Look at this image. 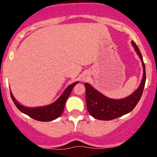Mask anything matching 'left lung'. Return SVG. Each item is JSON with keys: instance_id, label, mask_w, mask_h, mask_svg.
Wrapping results in <instances>:
<instances>
[{"instance_id": "1", "label": "left lung", "mask_w": 157, "mask_h": 157, "mask_svg": "<svg viewBox=\"0 0 157 157\" xmlns=\"http://www.w3.org/2000/svg\"><path fill=\"white\" fill-rule=\"evenodd\" d=\"M134 50L141 60L143 67V75L138 89L128 97L120 100L107 97L92 87L89 83L84 84L86 87V101L87 110L94 118L100 120H111L131 112L141 98L145 87V67L142 54L134 41H131Z\"/></svg>"}]
</instances>
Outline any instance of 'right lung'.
<instances>
[{
    "label": "right lung",
    "instance_id": "right-lung-1",
    "mask_svg": "<svg viewBox=\"0 0 157 157\" xmlns=\"http://www.w3.org/2000/svg\"><path fill=\"white\" fill-rule=\"evenodd\" d=\"M77 83H78V81L74 82V83L69 85L60 97L57 99L56 101L52 102V104H49L48 105L40 106V107H26L21 105L16 100V99L14 97L12 91H10L11 97L13 100L14 103L16 105V107L21 112L28 115L29 117H32V119L41 122H48L52 121V120H56L62 114L63 112L65 105H66V100L68 97H69L70 94L71 92V90L73 89L74 86Z\"/></svg>",
    "mask_w": 157,
    "mask_h": 157
}]
</instances>
